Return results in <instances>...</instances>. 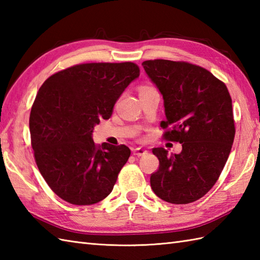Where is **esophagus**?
Instances as JSON below:
<instances>
[{
	"mask_svg": "<svg viewBox=\"0 0 260 260\" xmlns=\"http://www.w3.org/2000/svg\"><path fill=\"white\" fill-rule=\"evenodd\" d=\"M133 154L136 156H143V155H145V154H147V151L145 150V148L139 147V148H135V150L133 151Z\"/></svg>",
	"mask_w": 260,
	"mask_h": 260,
	"instance_id": "34e87169",
	"label": "esophagus"
}]
</instances>
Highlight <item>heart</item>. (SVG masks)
Listing matches in <instances>:
<instances>
[{"label":"heart","instance_id":"obj_1","mask_svg":"<svg viewBox=\"0 0 260 260\" xmlns=\"http://www.w3.org/2000/svg\"><path fill=\"white\" fill-rule=\"evenodd\" d=\"M148 88H150V87H144V88H142V90L143 89H148Z\"/></svg>","mask_w":260,"mask_h":260}]
</instances>
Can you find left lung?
<instances>
[{
  "label": "left lung",
  "instance_id": "obj_1",
  "mask_svg": "<svg viewBox=\"0 0 260 260\" xmlns=\"http://www.w3.org/2000/svg\"><path fill=\"white\" fill-rule=\"evenodd\" d=\"M164 101L165 139L182 144L179 154L153 148L159 161L151 175L162 200L186 204L202 198L221 174L235 139L233 102L227 87L210 71L187 62L142 63Z\"/></svg>",
  "mask_w": 260,
  "mask_h": 260
}]
</instances>
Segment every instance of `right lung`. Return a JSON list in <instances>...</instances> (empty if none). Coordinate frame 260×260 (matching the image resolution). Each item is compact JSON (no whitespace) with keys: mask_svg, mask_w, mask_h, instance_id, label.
Instances as JSON below:
<instances>
[{"mask_svg":"<svg viewBox=\"0 0 260 260\" xmlns=\"http://www.w3.org/2000/svg\"><path fill=\"white\" fill-rule=\"evenodd\" d=\"M140 69L133 62L84 63L43 82L30 114L31 144L38 169L62 200L90 206L106 198L131 155L125 145H95L93 128Z\"/></svg>","mask_w":260,"mask_h":260,"instance_id":"1","label":"right lung"}]
</instances>
